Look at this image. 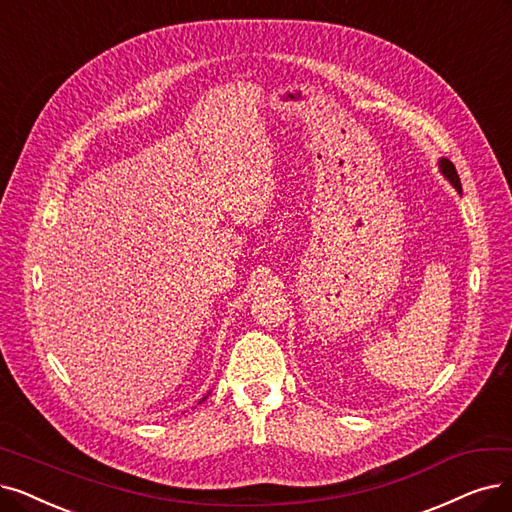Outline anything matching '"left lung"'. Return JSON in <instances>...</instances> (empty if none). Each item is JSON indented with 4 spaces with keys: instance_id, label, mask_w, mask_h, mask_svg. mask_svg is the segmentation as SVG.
<instances>
[{
    "instance_id": "left-lung-1",
    "label": "left lung",
    "mask_w": 512,
    "mask_h": 512,
    "mask_svg": "<svg viewBox=\"0 0 512 512\" xmlns=\"http://www.w3.org/2000/svg\"><path fill=\"white\" fill-rule=\"evenodd\" d=\"M439 172L443 174V178L449 182V185H452L458 193H462L460 176H458V172H456V168H454V163H452V161L445 159V157H441V159H439Z\"/></svg>"
}]
</instances>
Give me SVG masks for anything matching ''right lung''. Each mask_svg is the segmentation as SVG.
<instances>
[{"mask_svg": "<svg viewBox=\"0 0 512 512\" xmlns=\"http://www.w3.org/2000/svg\"><path fill=\"white\" fill-rule=\"evenodd\" d=\"M206 399H208V397H203V399H201V401H206Z\"/></svg>", "mask_w": 512, "mask_h": 512, "instance_id": "add662e5", "label": "right lung"}]
</instances>
